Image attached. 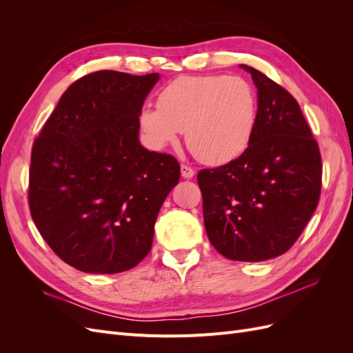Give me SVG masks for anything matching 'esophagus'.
Returning <instances> with one entry per match:
<instances>
[{"mask_svg":"<svg viewBox=\"0 0 353 353\" xmlns=\"http://www.w3.org/2000/svg\"><path fill=\"white\" fill-rule=\"evenodd\" d=\"M181 175H183L187 179L193 178L194 176V169L188 166V165H181Z\"/></svg>","mask_w":353,"mask_h":353,"instance_id":"obj_1","label":"esophagus"}]
</instances>
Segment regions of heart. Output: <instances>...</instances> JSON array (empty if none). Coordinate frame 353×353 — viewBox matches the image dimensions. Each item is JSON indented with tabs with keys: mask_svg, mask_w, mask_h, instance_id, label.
I'll return each instance as SVG.
<instances>
[{
	"mask_svg": "<svg viewBox=\"0 0 353 353\" xmlns=\"http://www.w3.org/2000/svg\"><path fill=\"white\" fill-rule=\"evenodd\" d=\"M258 121V99L239 77H181L160 91L157 108L145 105L140 128L153 150L174 144L181 131L197 159L209 165L231 162L249 147Z\"/></svg>",
	"mask_w": 353,
	"mask_h": 353,
	"instance_id": "1",
	"label": "heart"
}]
</instances>
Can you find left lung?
I'll list each match as a JSON object with an SVG mask.
<instances>
[{"label": "left lung", "instance_id": "1", "mask_svg": "<svg viewBox=\"0 0 353 353\" xmlns=\"http://www.w3.org/2000/svg\"><path fill=\"white\" fill-rule=\"evenodd\" d=\"M258 121L245 152L201 169L197 183L209 241L232 261L261 262L301 237L321 194V153L293 95L254 68Z\"/></svg>", "mask_w": 353, "mask_h": 353}]
</instances>
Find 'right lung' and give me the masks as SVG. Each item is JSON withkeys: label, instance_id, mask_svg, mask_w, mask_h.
<instances>
[{"label": "right lung", "instance_id": "right-lung-1", "mask_svg": "<svg viewBox=\"0 0 353 353\" xmlns=\"http://www.w3.org/2000/svg\"><path fill=\"white\" fill-rule=\"evenodd\" d=\"M157 81V73L85 74L32 145V219L52 252L79 271H128L152 249L157 213L181 174L174 156L138 141V116Z\"/></svg>", "mask_w": 353, "mask_h": 353}]
</instances>
